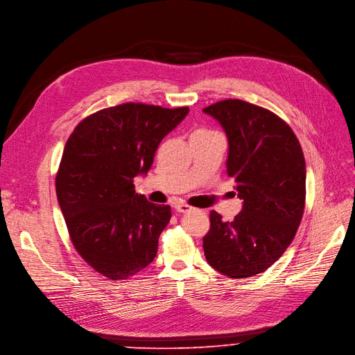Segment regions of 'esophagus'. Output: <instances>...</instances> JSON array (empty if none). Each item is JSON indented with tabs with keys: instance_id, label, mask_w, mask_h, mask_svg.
<instances>
[{
	"instance_id": "34e87169",
	"label": "esophagus",
	"mask_w": 355,
	"mask_h": 355,
	"mask_svg": "<svg viewBox=\"0 0 355 355\" xmlns=\"http://www.w3.org/2000/svg\"><path fill=\"white\" fill-rule=\"evenodd\" d=\"M193 207L191 206H189V205H186V203H177L175 205V210L178 211V213H187V211H190Z\"/></svg>"
}]
</instances>
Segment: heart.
Segmentation results:
<instances>
[{
  "label": "heart",
  "mask_w": 355,
  "mask_h": 355,
  "mask_svg": "<svg viewBox=\"0 0 355 355\" xmlns=\"http://www.w3.org/2000/svg\"><path fill=\"white\" fill-rule=\"evenodd\" d=\"M213 135H218L214 130L206 129V128H197L193 130L191 137H207V136H213Z\"/></svg>",
  "instance_id": "heart-1"
}]
</instances>
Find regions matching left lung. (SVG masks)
Segmentation results:
<instances>
[{"label": "left lung", "instance_id": "left-lung-1", "mask_svg": "<svg viewBox=\"0 0 355 355\" xmlns=\"http://www.w3.org/2000/svg\"><path fill=\"white\" fill-rule=\"evenodd\" d=\"M203 112L226 132L227 175L243 200L232 222L210 211L205 255L220 274L246 279L270 268L297 232L306 200L303 150L287 123L264 107L227 98Z\"/></svg>", "mask_w": 355, "mask_h": 355}]
</instances>
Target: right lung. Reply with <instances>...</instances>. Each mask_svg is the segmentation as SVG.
I'll use <instances>...</instances> for the list:
<instances>
[{
    "label": "right lung",
    "mask_w": 355,
    "mask_h": 355,
    "mask_svg": "<svg viewBox=\"0 0 355 355\" xmlns=\"http://www.w3.org/2000/svg\"><path fill=\"white\" fill-rule=\"evenodd\" d=\"M189 107L164 109L123 103L81 120L68 137L56 173V196L73 248L110 280H126L149 266L171 207L135 193L164 137Z\"/></svg>",
    "instance_id": "obj_1"
}]
</instances>
